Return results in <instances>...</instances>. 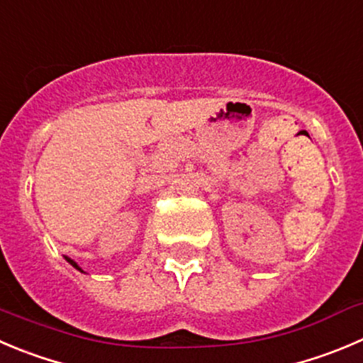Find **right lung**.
Listing matches in <instances>:
<instances>
[{
    "label": "right lung",
    "instance_id": "obj_1",
    "mask_svg": "<svg viewBox=\"0 0 363 363\" xmlns=\"http://www.w3.org/2000/svg\"><path fill=\"white\" fill-rule=\"evenodd\" d=\"M65 260H67V262H69V264H71V265H72V267H74V269H78V271H80V272H84V271H82V267H80V265L76 264V262H74V260H71V258H67V257H65Z\"/></svg>",
    "mask_w": 363,
    "mask_h": 363
}]
</instances>
